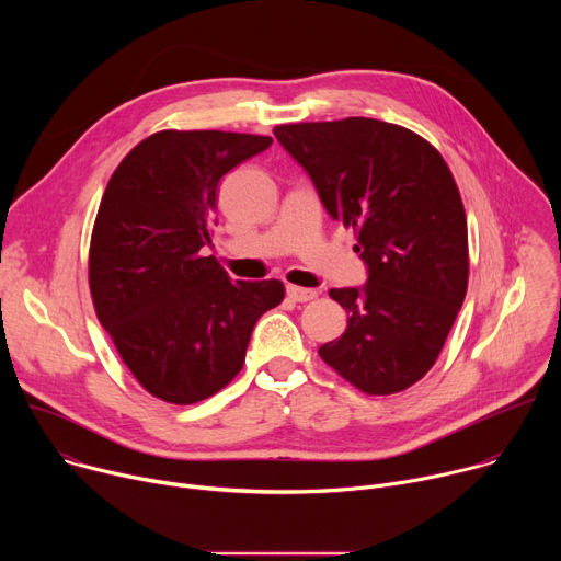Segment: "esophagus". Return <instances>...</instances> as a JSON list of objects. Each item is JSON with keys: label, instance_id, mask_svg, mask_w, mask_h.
<instances>
[{"label": "esophagus", "instance_id": "34e87169", "mask_svg": "<svg viewBox=\"0 0 561 561\" xmlns=\"http://www.w3.org/2000/svg\"><path fill=\"white\" fill-rule=\"evenodd\" d=\"M286 295L293 299V301H310L317 297V290L314 288H301V286H286Z\"/></svg>", "mask_w": 561, "mask_h": 561}]
</instances>
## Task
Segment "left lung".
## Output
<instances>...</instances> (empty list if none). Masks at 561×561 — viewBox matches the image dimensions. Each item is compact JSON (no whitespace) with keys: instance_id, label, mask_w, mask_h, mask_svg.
I'll return each instance as SVG.
<instances>
[{"instance_id":"obj_1","label":"left lung","mask_w":561,"mask_h":561,"mask_svg":"<svg viewBox=\"0 0 561 561\" xmlns=\"http://www.w3.org/2000/svg\"><path fill=\"white\" fill-rule=\"evenodd\" d=\"M327 213L357 230L364 286L331 288L348 312L340 340L319 348L368 394L399 392L435 364L468 286V230L457 184L420 135L348 117L275 126Z\"/></svg>"}]
</instances>
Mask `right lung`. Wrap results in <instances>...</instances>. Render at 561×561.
Listing matches in <instances>:
<instances>
[{
	"label": "right lung",
	"instance_id": "obj_1",
	"mask_svg": "<svg viewBox=\"0 0 561 561\" xmlns=\"http://www.w3.org/2000/svg\"><path fill=\"white\" fill-rule=\"evenodd\" d=\"M271 137L162 130L139 141L102 197L89 257L98 319L154 397L195 404L244 366L257 319L282 304L277 279H230L202 257L219 180Z\"/></svg>",
	"mask_w": 561,
	"mask_h": 561
}]
</instances>
